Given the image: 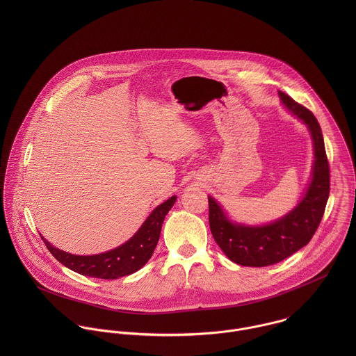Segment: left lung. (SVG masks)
Segmentation results:
<instances>
[{"instance_id":"1","label":"left lung","mask_w":356,"mask_h":356,"mask_svg":"<svg viewBox=\"0 0 356 356\" xmlns=\"http://www.w3.org/2000/svg\"><path fill=\"white\" fill-rule=\"evenodd\" d=\"M282 104L303 120L312 137L315 161L305 196L298 207L281 219L264 226L233 223L212 197L209 205V229L213 240L232 261L264 267L275 264L298 252L315 234L329 199L330 170L321 126L314 113L284 92H278Z\"/></svg>"}]
</instances>
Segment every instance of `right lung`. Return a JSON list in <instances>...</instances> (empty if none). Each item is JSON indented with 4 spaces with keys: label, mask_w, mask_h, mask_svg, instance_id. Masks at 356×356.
Listing matches in <instances>:
<instances>
[{
    "label": "right lung",
    "mask_w": 356,
    "mask_h": 356,
    "mask_svg": "<svg viewBox=\"0 0 356 356\" xmlns=\"http://www.w3.org/2000/svg\"><path fill=\"white\" fill-rule=\"evenodd\" d=\"M175 200L177 197L172 196L156 207L140 230L129 241L104 254L90 256L67 254L54 248L49 241L44 240V237L42 240L49 252L61 264L75 273L102 280H115L124 277L138 271L151 259L160 237L164 218L172 208Z\"/></svg>",
    "instance_id": "add662e5"
}]
</instances>
